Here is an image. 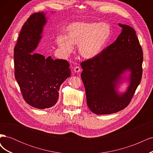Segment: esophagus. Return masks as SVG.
<instances>
[{
	"instance_id": "34e87169",
	"label": "esophagus",
	"mask_w": 153,
	"mask_h": 153,
	"mask_svg": "<svg viewBox=\"0 0 153 153\" xmlns=\"http://www.w3.org/2000/svg\"><path fill=\"white\" fill-rule=\"evenodd\" d=\"M81 71V69L79 66H76L74 68V71H75V73H78L80 72Z\"/></svg>"
}]
</instances>
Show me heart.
I'll return each mask as SVG.
<instances>
[{"instance_id":"b5f03b06","label":"heart","mask_w":153,"mask_h":153,"mask_svg":"<svg viewBox=\"0 0 153 153\" xmlns=\"http://www.w3.org/2000/svg\"><path fill=\"white\" fill-rule=\"evenodd\" d=\"M66 36L57 38L59 47L67 53L71 52L73 45H78L82 57L94 58L102 52L111 35L110 26L105 23L75 22L65 30Z\"/></svg>"}]
</instances>
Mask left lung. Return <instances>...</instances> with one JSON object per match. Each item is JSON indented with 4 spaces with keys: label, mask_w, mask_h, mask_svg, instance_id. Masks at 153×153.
<instances>
[{
    "label": "left lung",
    "mask_w": 153,
    "mask_h": 153,
    "mask_svg": "<svg viewBox=\"0 0 153 153\" xmlns=\"http://www.w3.org/2000/svg\"><path fill=\"white\" fill-rule=\"evenodd\" d=\"M121 33L98 56L81 62V78L88 107L95 114L116 113L129 104L142 76L143 51L136 32L127 25L119 24ZM131 71L128 90L119 95L117 84L120 75Z\"/></svg>",
    "instance_id": "1"
}]
</instances>
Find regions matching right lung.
<instances>
[{"mask_svg": "<svg viewBox=\"0 0 153 153\" xmlns=\"http://www.w3.org/2000/svg\"><path fill=\"white\" fill-rule=\"evenodd\" d=\"M46 22L45 13L31 15L23 25L14 48L15 76L23 98L26 103L39 109L55 105L60 86L71 75L66 60H53L33 52Z\"/></svg>", "mask_w": 153, "mask_h": 153, "instance_id": "obj_1", "label": "right lung"}]
</instances>
